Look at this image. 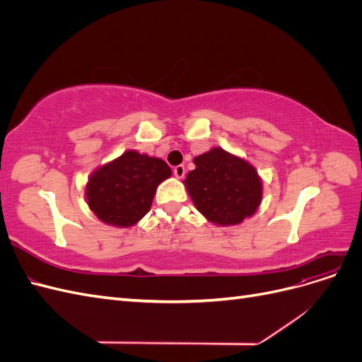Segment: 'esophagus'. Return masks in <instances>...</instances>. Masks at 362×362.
Here are the masks:
<instances>
[{
    "mask_svg": "<svg viewBox=\"0 0 362 362\" xmlns=\"http://www.w3.org/2000/svg\"><path fill=\"white\" fill-rule=\"evenodd\" d=\"M173 175H175V177H177V178H184V175H185V168L182 166V164H178V166H175L173 168Z\"/></svg>",
    "mask_w": 362,
    "mask_h": 362,
    "instance_id": "1",
    "label": "esophagus"
}]
</instances>
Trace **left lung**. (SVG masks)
<instances>
[{"label": "left lung", "mask_w": 362, "mask_h": 362, "mask_svg": "<svg viewBox=\"0 0 362 362\" xmlns=\"http://www.w3.org/2000/svg\"><path fill=\"white\" fill-rule=\"evenodd\" d=\"M185 185L196 208L216 225H237L255 213L262 185L257 170L221 148L196 157Z\"/></svg>", "instance_id": "1"}]
</instances>
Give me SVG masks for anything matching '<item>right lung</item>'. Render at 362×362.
I'll return each mask as SVG.
<instances>
[{
  "label": "right lung",
  "mask_w": 362,
  "mask_h": 362,
  "mask_svg": "<svg viewBox=\"0 0 362 362\" xmlns=\"http://www.w3.org/2000/svg\"><path fill=\"white\" fill-rule=\"evenodd\" d=\"M170 173L163 160L127 151L92 175L86 187L87 204L103 222L131 226L151 210L157 185Z\"/></svg>",
  "instance_id": "1"
}]
</instances>
